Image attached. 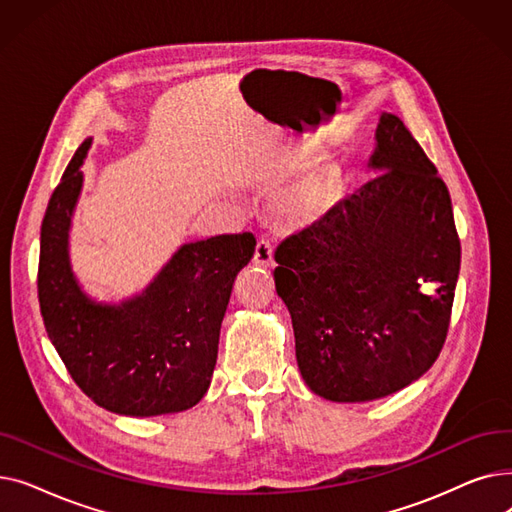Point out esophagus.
<instances>
[{
    "mask_svg": "<svg viewBox=\"0 0 512 512\" xmlns=\"http://www.w3.org/2000/svg\"><path fill=\"white\" fill-rule=\"evenodd\" d=\"M253 263L259 267H272L274 265V249L270 245V240L261 238L255 247V255H253Z\"/></svg>",
    "mask_w": 512,
    "mask_h": 512,
    "instance_id": "esophagus-1",
    "label": "esophagus"
}]
</instances>
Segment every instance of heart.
<instances>
[{"label":"heart","mask_w":512,"mask_h":512,"mask_svg":"<svg viewBox=\"0 0 512 512\" xmlns=\"http://www.w3.org/2000/svg\"><path fill=\"white\" fill-rule=\"evenodd\" d=\"M313 161L311 153H292L282 166L280 176H290L305 170ZM348 176L338 161H326L315 166L290 186L280 201L282 220L292 228H309L324 224L340 209L346 195Z\"/></svg>","instance_id":"1"}]
</instances>
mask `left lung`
Returning a JSON list of instances; mask_svg holds the SVG:
<instances>
[{"mask_svg": "<svg viewBox=\"0 0 512 512\" xmlns=\"http://www.w3.org/2000/svg\"><path fill=\"white\" fill-rule=\"evenodd\" d=\"M367 168L330 220L276 251L301 375L332 402L384 398L434 365L461 270L448 188L398 116H380Z\"/></svg>", "mask_w": 512, "mask_h": 512, "instance_id": "8db88e82", "label": "left lung"}]
</instances>
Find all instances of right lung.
<instances>
[{"mask_svg": "<svg viewBox=\"0 0 512 512\" xmlns=\"http://www.w3.org/2000/svg\"><path fill=\"white\" fill-rule=\"evenodd\" d=\"M93 139L78 147L41 224L39 305L51 344L76 386L105 411L155 417L195 407L218 359L232 284L251 232L186 242L149 286L120 303L95 301L70 263V228Z\"/></svg>", "mask_w": 512, "mask_h": 512, "instance_id": "add662e5", "label": "right lung"}]
</instances>
